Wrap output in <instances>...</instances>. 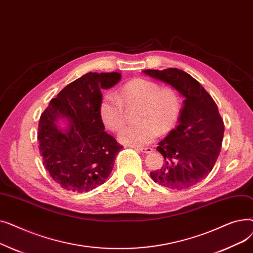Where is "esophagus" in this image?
<instances>
[{"instance_id": "esophagus-1", "label": "esophagus", "mask_w": 253, "mask_h": 253, "mask_svg": "<svg viewBox=\"0 0 253 253\" xmlns=\"http://www.w3.org/2000/svg\"><path fill=\"white\" fill-rule=\"evenodd\" d=\"M137 151H140L142 153H145V154H149V153H152L153 152V149L152 148H149V147H145V148H136Z\"/></svg>"}]
</instances>
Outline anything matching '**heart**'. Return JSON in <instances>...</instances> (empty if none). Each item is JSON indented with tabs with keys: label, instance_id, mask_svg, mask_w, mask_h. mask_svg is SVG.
<instances>
[{
	"label": "heart",
	"instance_id": "heart-1",
	"mask_svg": "<svg viewBox=\"0 0 253 253\" xmlns=\"http://www.w3.org/2000/svg\"><path fill=\"white\" fill-rule=\"evenodd\" d=\"M124 104H140L136 125L126 126L119 134L122 143L131 147H142L154 141L161 133L173 129L181 114V99L173 88H161L160 84L147 78H136L128 81L119 92L102 96L98 114L105 128L113 132L121 129L125 123Z\"/></svg>",
	"mask_w": 253,
	"mask_h": 253
}]
</instances>
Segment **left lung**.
<instances>
[{"label":"left lung","mask_w":253,"mask_h":253,"mask_svg":"<svg viewBox=\"0 0 253 253\" xmlns=\"http://www.w3.org/2000/svg\"><path fill=\"white\" fill-rule=\"evenodd\" d=\"M185 97L178 125L158 143L163 166L151 172L155 182L171 190H187L210 173L219 156L224 132L215 101L196 79L181 70H145Z\"/></svg>","instance_id":"obj_1"}]
</instances>
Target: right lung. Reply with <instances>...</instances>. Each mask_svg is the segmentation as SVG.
I'll return each instance as SVG.
<instances>
[{
    "label": "right lung",
    "mask_w": 253,
    "mask_h": 253,
    "mask_svg": "<svg viewBox=\"0 0 253 253\" xmlns=\"http://www.w3.org/2000/svg\"><path fill=\"white\" fill-rule=\"evenodd\" d=\"M121 74L88 73L65 86L40 117L38 141L43 165L61 188L89 192L102 184L123 149L104 131L98 114L101 89L115 86ZM60 118L69 123L65 131Z\"/></svg>",
    "instance_id": "add662e5"
}]
</instances>
